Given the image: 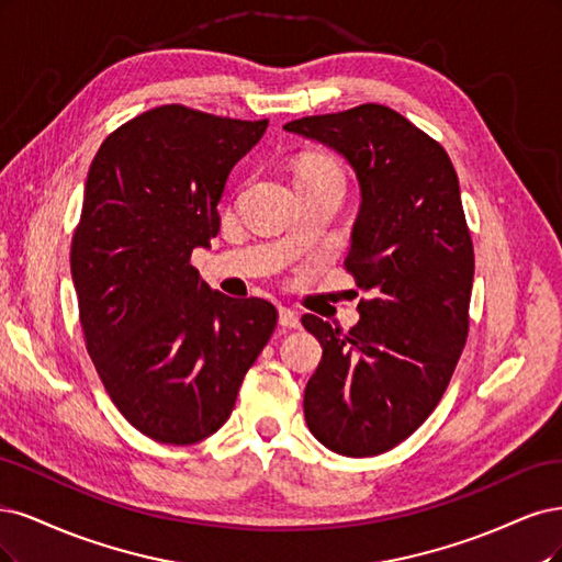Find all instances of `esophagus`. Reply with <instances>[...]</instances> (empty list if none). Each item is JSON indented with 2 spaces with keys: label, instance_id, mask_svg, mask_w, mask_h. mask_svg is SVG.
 I'll list each match as a JSON object with an SVG mask.
<instances>
[{
  "label": "esophagus",
  "instance_id": "obj_1",
  "mask_svg": "<svg viewBox=\"0 0 562 562\" xmlns=\"http://www.w3.org/2000/svg\"><path fill=\"white\" fill-rule=\"evenodd\" d=\"M278 322H280V327H284V329H299L301 327L299 313L296 311H289V307H280Z\"/></svg>",
  "mask_w": 562,
  "mask_h": 562
}]
</instances>
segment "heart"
I'll list each match as a JSON object with an SVG mask.
<instances>
[{
	"label": "heart",
	"mask_w": 562,
	"mask_h": 562,
	"mask_svg": "<svg viewBox=\"0 0 562 562\" xmlns=\"http://www.w3.org/2000/svg\"><path fill=\"white\" fill-rule=\"evenodd\" d=\"M301 175H338V170L331 166L329 160H324V158H313V160H307V162H305L303 170H301Z\"/></svg>",
	"instance_id": "heart-1"
}]
</instances>
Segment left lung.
I'll use <instances>...</instances> for the list:
<instances>
[{
    "instance_id": "1",
    "label": "left lung",
    "mask_w": 562,
    "mask_h": 562,
    "mask_svg": "<svg viewBox=\"0 0 562 562\" xmlns=\"http://www.w3.org/2000/svg\"><path fill=\"white\" fill-rule=\"evenodd\" d=\"M284 131L355 170L361 203L346 268L369 292L348 334L301 319L322 346L305 423L338 456H380L437 408L467 340L474 245L458 175L439 142L383 104L305 116Z\"/></svg>"
}]
</instances>
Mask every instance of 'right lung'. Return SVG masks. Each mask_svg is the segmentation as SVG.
I'll return each instance as SVG.
<instances>
[{"label": "right lung", "mask_w": 562, "mask_h": 562, "mask_svg": "<svg viewBox=\"0 0 562 562\" xmlns=\"http://www.w3.org/2000/svg\"><path fill=\"white\" fill-rule=\"evenodd\" d=\"M266 128L162 104L90 162L69 255L86 348L123 418L154 441L220 429L276 331L273 303L214 292L189 263L220 233L226 179Z\"/></svg>", "instance_id": "obj_1"}]
</instances>
